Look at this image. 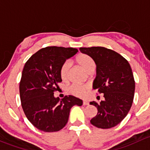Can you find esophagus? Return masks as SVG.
<instances>
[{
    "label": "esophagus",
    "mask_w": 150,
    "mask_h": 150,
    "mask_svg": "<svg viewBox=\"0 0 150 150\" xmlns=\"http://www.w3.org/2000/svg\"><path fill=\"white\" fill-rule=\"evenodd\" d=\"M83 105H89V102H87L86 100H84L83 101Z\"/></svg>",
    "instance_id": "34e87169"
}]
</instances>
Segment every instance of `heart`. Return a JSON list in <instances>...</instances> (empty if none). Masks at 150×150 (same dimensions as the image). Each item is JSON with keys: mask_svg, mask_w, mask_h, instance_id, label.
<instances>
[{"mask_svg": "<svg viewBox=\"0 0 150 150\" xmlns=\"http://www.w3.org/2000/svg\"><path fill=\"white\" fill-rule=\"evenodd\" d=\"M76 61L80 67L82 68L86 73L95 71V63L94 60L91 58L89 55L86 54L81 53L78 55L76 58ZM71 67V64L69 61H66L61 66L60 69V75H61V79L64 81H66L69 79V69ZM89 86L88 85H72L69 88V92L72 95H75L76 97H84L86 92L89 91Z\"/></svg>", "mask_w": 150, "mask_h": 150, "instance_id": "obj_1", "label": "heart"}]
</instances>
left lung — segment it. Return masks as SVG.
<instances>
[{
  "label": "left lung",
  "instance_id": "8db88e82",
  "mask_svg": "<svg viewBox=\"0 0 150 150\" xmlns=\"http://www.w3.org/2000/svg\"><path fill=\"white\" fill-rule=\"evenodd\" d=\"M96 64L93 89L104 94L105 100L91 102L98 109L90 123L100 129H110L123 121L132 105L135 81L130 64L118 52L103 47H80Z\"/></svg>",
  "mask_w": 150,
  "mask_h": 150
}]
</instances>
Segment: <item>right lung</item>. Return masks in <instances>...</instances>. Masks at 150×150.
I'll return each mask as SVG.
<instances>
[{"label":"right lung","instance_id":"1","mask_svg":"<svg viewBox=\"0 0 150 150\" xmlns=\"http://www.w3.org/2000/svg\"><path fill=\"white\" fill-rule=\"evenodd\" d=\"M76 48L51 46L38 50L26 62L19 84L20 99L27 119L45 132H58L66 126L71 108L82 100L72 95L54 97L62 79L60 69Z\"/></svg>","mask_w":150,"mask_h":150}]
</instances>
